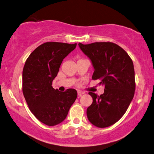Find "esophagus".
<instances>
[{
    "label": "esophagus",
    "instance_id": "obj_1",
    "mask_svg": "<svg viewBox=\"0 0 154 154\" xmlns=\"http://www.w3.org/2000/svg\"><path fill=\"white\" fill-rule=\"evenodd\" d=\"M84 94V92H82V91H81V90H79L77 92V94H78V96H81L82 94Z\"/></svg>",
    "mask_w": 154,
    "mask_h": 154
}]
</instances>
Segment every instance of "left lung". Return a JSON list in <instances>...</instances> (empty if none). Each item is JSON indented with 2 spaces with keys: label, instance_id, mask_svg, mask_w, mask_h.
<instances>
[{
  "label": "left lung",
  "instance_id": "1",
  "mask_svg": "<svg viewBox=\"0 0 154 154\" xmlns=\"http://www.w3.org/2000/svg\"><path fill=\"white\" fill-rule=\"evenodd\" d=\"M78 45L92 62V79H100V84L105 86L100 96L89 92L93 102L87 109L88 119L96 127L110 126L124 116L134 97L133 62L121 47L113 43Z\"/></svg>",
  "mask_w": 154,
  "mask_h": 154
}]
</instances>
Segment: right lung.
Returning a JSON list of instances; mask_svg holds the SVG:
<instances>
[{"mask_svg": "<svg viewBox=\"0 0 154 154\" xmlns=\"http://www.w3.org/2000/svg\"><path fill=\"white\" fill-rule=\"evenodd\" d=\"M77 43L47 42L34 50L26 61L22 72V91L30 110L38 120L49 126L66 119L76 100V90L60 92L52 87L64 58Z\"/></svg>", "mask_w": 154, "mask_h": 154, "instance_id": "add662e5", "label": "right lung"}]
</instances>
